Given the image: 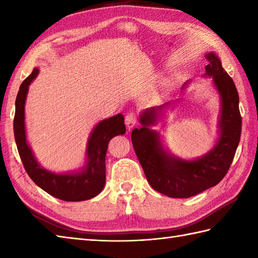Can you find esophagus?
I'll return each mask as SVG.
<instances>
[{
	"label": "esophagus",
	"instance_id": "esophagus-1",
	"mask_svg": "<svg viewBox=\"0 0 258 258\" xmlns=\"http://www.w3.org/2000/svg\"><path fill=\"white\" fill-rule=\"evenodd\" d=\"M138 123V116H136V114L131 112L125 116V125H126V128L128 131L132 130L134 126Z\"/></svg>",
	"mask_w": 258,
	"mask_h": 258
}]
</instances>
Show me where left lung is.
I'll return each instance as SVG.
<instances>
[{
	"label": "left lung",
	"instance_id": "obj_1",
	"mask_svg": "<svg viewBox=\"0 0 258 258\" xmlns=\"http://www.w3.org/2000/svg\"><path fill=\"white\" fill-rule=\"evenodd\" d=\"M205 57L208 61L205 76L213 78L222 105L218 120L220 138L215 146L205 155L190 161L164 150L160 134L150 126L156 123L157 115L169 103L145 109L140 116L142 127L134 128L131 136L147 182L155 190L174 199H188L220 183L231 166L240 139L242 117L236 86L216 54L210 52Z\"/></svg>",
	"mask_w": 258,
	"mask_h": 258
}]
</instances>
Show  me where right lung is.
Here are the masks:
<instances>
[{
  "mask_svg": "<svg viewBox=\"0 0 258 258\" xmlns=\"http://www.w3.org/2000/svg\"><path fill=\"white\" fill-rule=\"evenodd\" d=\"M38 74V69L23 81L15 100L14 138L20 157L26 173L38 187L46 193L67 202H81L98 195L105 185V156L108 142L114 136L126 132L124 116L117 114L101 120L90 135L86 147V164L75 173L57 174L43 168L37 163L33 151L27 144L24 122V108L29 85Z\"/></svg>",
  "mask_w": 258,
  "mask_h": 258,
  "instance_id": "obj_1",
  "label": "right lung"
}]
</instances>
